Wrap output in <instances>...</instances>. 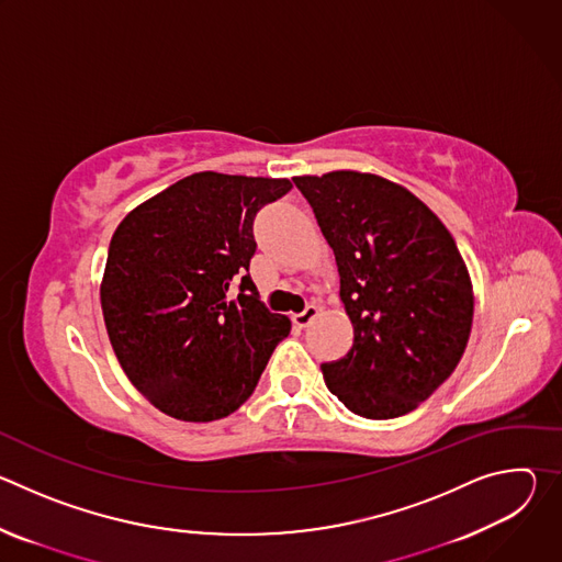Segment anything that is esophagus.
<instances>
[{
	"mask_svg": "<svg viewBox=\"0 0 562 562\" xmlns=\"http://www.w3.org/2000/svg\"><path fill=\"white\" fill-rule=\"evenodd\" d=\"M317 306L315 304H306V308L304 311H300V313H295L293 315V325L295 327H300V329H304V327H308L313 319H315V315H317Z\"/></svg>",
	"mask_w": 562,
	"mask_h": 562,
	"instance_id": "1",
	"label": "esophagus"
}]
</instances>
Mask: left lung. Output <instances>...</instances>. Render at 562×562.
I'll return each instance as SVG.
<instances>
[{
	"label": "left lung",
	"instance_id": "8db88e82",
	"mask_svg": "<svg viewBox=\"0 0 562 562\" xmlns=\"http://www.w3.org/2000/svg\"><path fill=\"white\" fill-rule=\"evenodd\" d=\"M334 249L353 347L323 364L356 416L414 412L458 367L473 291L456 239L405 187L358 171L293 178Z\"/></svg>",
	"mask_w": 562,
	"mask_h": 562
}]
</instances>
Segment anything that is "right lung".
I'll use <instances>...</instances> for the list:
<instances>
[{
    "instance_id": "add662e5",
    "label": "right lung",
    "mask_w": 562,
    "mask_h": 562,
    "mask_svg": "<svg viewBox=\"0 0 562 562\" xmlns=\"http://www.w3.org/2000/svg\"><path fill=\"white\" fill-rule=\"evenodd\" d=\"M289 191V180L193 173L115 228L100 291L109 340L162 414L226 418L289 336L291 319L265 306L249 276L254 220Z\"/></svg>"
}]
</instances>
